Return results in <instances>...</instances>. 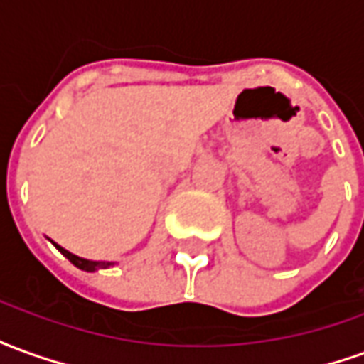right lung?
<instances>
[{"instance_id": "add662e5", "label": "right lung", "mask_w": 364, "mask_h": 364, "mask_svg": "<svg viewBox=\"0 0 364 364\" xmlns=\"http://www.w3.org/2000/svg\"><path fill=\"white\" fill-rule=\"evenodd\" d=\"M52 242V240H50ZM54 244V247L58 250L66 259H70L72 263H74L75 267L82 269V271H87V273H93V271H99V269H109L114 265V261H91V259H83V257H77V255H74V253H70L68 250H64L62 245H58L56 242H52Z\"/></svg>"}]
</instances>
